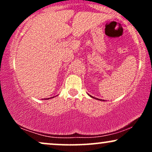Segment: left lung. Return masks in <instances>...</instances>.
<instances>
[{
    "label": "left lung",
    "mask_w": 152,
    "mask_h": 152,
    "mask_svg": "<svg viewBox=\"0 0 152 152\" xmlns=\"http://www.w3.org/2000/svg\"><path fill=\"white\" fill-rule=\"evenodd\" d=\"M91 97V98H94V99H98V100H100V99H96V98H95V97H94V96H91V95H89ZM100 101H102V99H101V100ZM103 101H104V100H103Z\"/></svg>",
    "instance_id": "1"
}]
</instances>
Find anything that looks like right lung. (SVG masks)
I'll use <instances>...</instances> for the list:
<instances>
[{"mask_svg": "<svg viewBox=\"0 0 152 152\" xmlns=\"http://www.w3.org/2000/svg\"><path fill=\"white\" fill-rule=\"evenodd\" d=\"M48 99H50V98H48Z\"/></svg>", "mask_w": 152, "mask_h": 152, "instance_id": "obj_1", "label": "right lung"}]
</instances>
